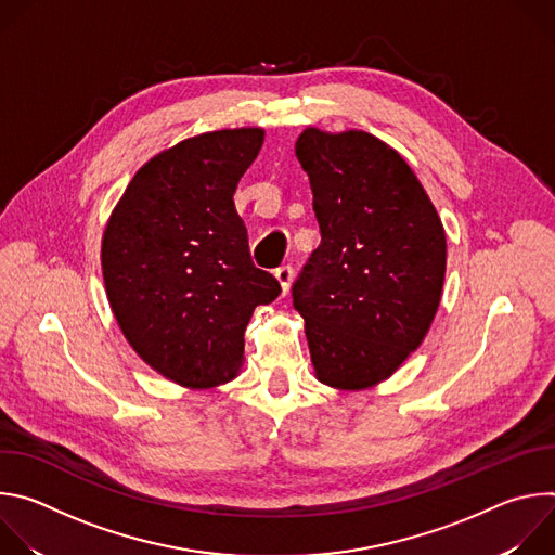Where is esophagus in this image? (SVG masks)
Segmentation results:
<instances>
[{"label": "esophagus", "mask_w": 555, "mask_h": 555, "mask_svg": "<svg viewBox=\"0 0 555 555\" xmlns=\"http://www.w3.org/2000/svg\"><path fill=\"white\" fill-rule=\"evenodd\" d=\"M274 276L279 279V283H281L283 292H287V289H289V285H292V276H294V270H292V266H289V263H285V266L276 268Z\"/></svg>", "instance_id": "34e87169"}]
</instances>
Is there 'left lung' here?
<instances>
[{"instance_id": "left-lung-1", "label": "left lung", "mask_w": 555, "mask_h": 555, "mask_svg": "<svg viewBox=\"0 0 555 555\" xmlns=\"http://www.w3.org/2000/svg\"><path fill=\"white\" fill-rule=\"evenodd\" d=\"M296 155L321 225L292 285L321 382L373 386L415 351L446 274L441 219L404 157L364 131L307 129Z\"/></svg>"}]
</instances>
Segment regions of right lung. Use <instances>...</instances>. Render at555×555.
Instances as JSON below:
<instances>
[{"label": "right lung", "mask_w": 555, "mask_h": 555, "mask_svg": "<svg viewBox=\"0 0 555 555\" xmlns=\"http://www.w3.org/2000/svg\"><path fill=\"white\" fill-rule=\"evenodd\" d=\"M261 144V129H223L163 151L133 176L105 228L116 321L151 369L182 386L230 379L255 307L281 294L255 268L232 199Z\"/></svg>", "instance_id": "1"}]
</instances>
